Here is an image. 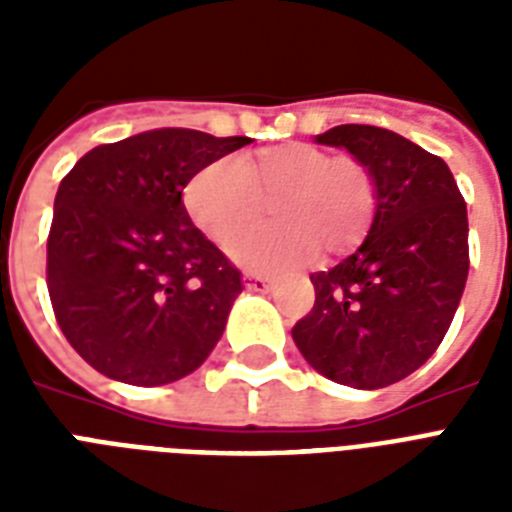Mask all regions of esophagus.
<instances>
[{
    "label": "esophagus",
    "mask_w": 512,
    "mask_h": 512,
    "mask_svg": "<svg viewBox=\"0 0 512 512\" xmlns=\"http://www.w3.org/2000/svg\"><path fill=\"white\" fill-rule=\"evenodd\" d=\"M244 287H247L249 292H268V289H271V279L257 271H244Z\"/></svg>",
    "instance_id": "esophagus-1"
}]
</instances>
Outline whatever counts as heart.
<instances>
[{"mask_svg":"<svg viewBox=\"0 0 512 512\" xmlns=\"http://www.w3.org/2000/svg\"><path fill=\"white\" fill-rule=\"evenodd\" d=\"M185 209L225 247L274 204L277 223L231 244V257L260 271H284L316 252L345 255L361 244L377 212V180L361 159L311 143H281L244 159H217L185 185Z\"/></svg>","mask_w":512,"mask_h":512,"instance_id":"1","label":"heart"}]
</instances>
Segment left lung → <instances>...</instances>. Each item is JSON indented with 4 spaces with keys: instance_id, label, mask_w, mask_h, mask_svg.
Returning <instances> with one entry per match:
<instances>
[{
    "instance_id": "left-lung-1",
    "label": "left lung",
    "mask_w": 512,
    "mask_h": 512,
    "mask_svg": "<svg viewBox=\"0 0 512 512\" xmlns=\"http://www.w3.org/2000/svg\"><path fill=\"white\" fill-rule=\"evenodd\" d=\"M374 172L366 239L332 271L311 273L316 303L292 329L327 380L377 390L420 369L444 340L468 281V207L444 159L369 124L316 135Z\"/></svg>"
}]
</instances>
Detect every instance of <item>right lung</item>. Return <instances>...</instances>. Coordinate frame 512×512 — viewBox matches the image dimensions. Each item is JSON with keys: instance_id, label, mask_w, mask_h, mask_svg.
<instances>
[{"instance_id": "right-lung-1", "label": "right lung", "mask_w": 512, "mask_h": 512, "mask_svg": "<svg viewBox=\"0 0 512 512\" xmlns=\"http://www.w3.org/2000/svg\"><path fill=\"white\" fill-rule=\"evenodd\" d=\"M247 143L164 127L92 148L60 180L47 289L63 335L92 369L154 388L207 361L241 273L191 223L183 188Z\"/></svg>"}]
</instances>
